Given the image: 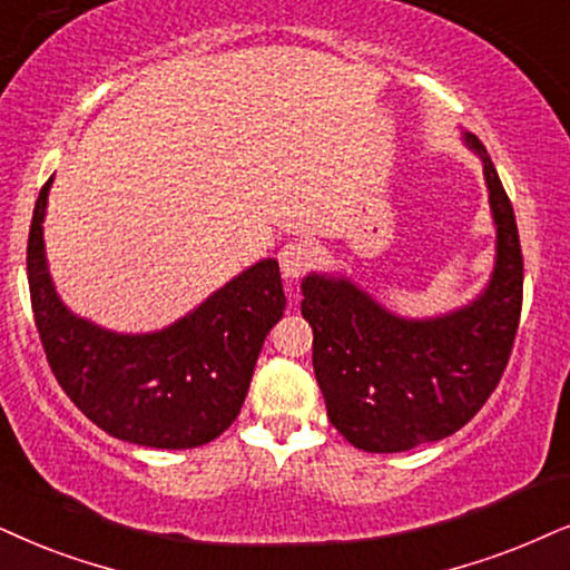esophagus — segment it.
I'll list each match as a JSON object with an SVG mask.
<instances>
[{
    "label": "esophagus",
    "mask_w": 570,
    "mask_h": 570,
    "mask_svg": "<svg viewBox=\"0 0 570 570\" xmlns=\"http://www.w3.org/2000/svg\"><path fill=\"white\" fill-rule=\"evenodd\" d=\"M315 261V247L307 239H292L286 242L278 252V265L286 278H299Z\"/></svg>",
    "instance_id": "esophagus-1"
}]
</instances>
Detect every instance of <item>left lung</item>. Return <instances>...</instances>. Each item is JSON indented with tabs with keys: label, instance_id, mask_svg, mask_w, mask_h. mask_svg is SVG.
<instances>
[{
	"label": "left lung",
	"instance_id": "8db88e82",
	"mask_svg": "<svg viewBox=\"0 0 570 570\" xmlns=\"http://www.w3.org/2000/svg\"><path fill=\"white\" fill-rule=\"evenodd\" d=\"M497 228L494 268L476 299L431 318H405L347 276L302 278L313 326V371L334 429L365 452H405L463 429L500 384L523 302L515 213L476 136Z\"/></svg>",
	"mask_w": 570,
	"mask_h": 570
}]
</instances>
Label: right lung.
<instances>
[{"label":"right lung","instance_id":"add662e5","mask_svg":"<svg viewBox=\"0 0 570 570\" xmlns=\"http://www.w3.org/2000/svg\"><path fill=\"white\" fill-rule=\"evenodd\" d=\"M41 186L28 234V286L36 328L55 379L76 407L124 442L191 450L239 415L265 336L286 297L273 257L249 265L202 305L149 334H118L81 318L60 299L45 252Z\"/></svg>","mask_w":570,"mask_h":570}]
</instances>
